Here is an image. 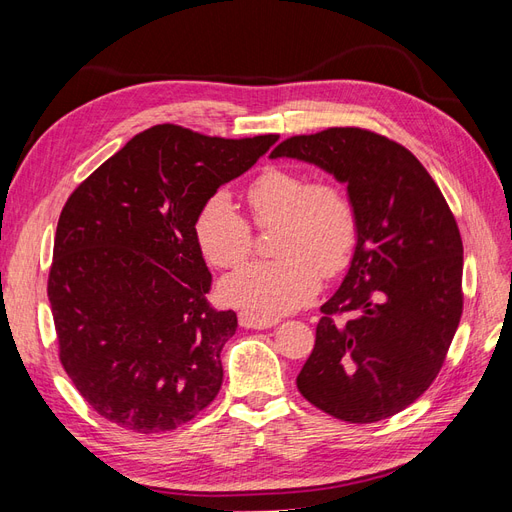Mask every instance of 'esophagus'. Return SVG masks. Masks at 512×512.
I'll return each instance as SVG.
<instances>
[{"instance_id":"34e87169","label":"esophagus","mask_w":512,"mask_h":512,"mask_svg":"<svg viewBox=\"0 0 512 512\" xmlns=\"http://www.w3.org/2000/svg\"><path fill=\"white\" fill-rule=\"evenodd\" d=\"M277 322H280L277 318H262V316H256L252 312H241L239 314V324L245 329H271V327H275Z\"/></svg>"}]
</instances>
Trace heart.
Listing matches in <instances>:
<instances>
[{
	"label": "heart",
	"mask_w": 512,
	"mask_h": 512,
	"mask_svg": "<svg viewBox=\"0 0 512 512\" xmlns=\"http://www.w3.org/2000/svg\"><path fill=\"white\" fill-rule=\"evenodd\" d=\"M256 228L275 226V260L252 262L222 284L224 297L262 318L294 312L314 297L320 273H342L359 241V213L342 183L267 166L245 190ZM200 252L220 269L239 267L254 250V230L224 192L211 194L194 220Z\"/></svg>",
	"instance_id": "obj_1"
}]
</instances>
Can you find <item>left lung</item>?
I'll return each mask as SVG.
<instances>
[{
  "mask_svg": "<svg viewBox=\"0 0 512 512\" xmlns=\"http://www.w3.org/2000/svg\"><path fill=\"white\" fill-rule=\"evenodd\" d=\"M271 158L316 164L348 185L359 241L320 307L297 386L339 421L376 423L436 380L463 312V245L446 200L412 153L363 128L290 136ZM349 314L344 321L337 315Z\"/></svg>",
  "mask_w": 512,
  "mask_h": 512,
  "instance_id": "obj_1",
  "label": "left lung"
}]
</instances>
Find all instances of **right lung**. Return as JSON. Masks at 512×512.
Masks as SVG:
<instances>
[{"mask_svg": "<svg viewBox=\"0 0 512 512\" xmlns=\"http://www.w3.org/2000/svg\"><path fill=\"white\" fill-rule=\"evenodd\" d=\"M277 134L220 138L162 123L96 168L61 209L49 301L59 361L106 421L177 429L220 393L235 312L207 301L194 220Z\"/></svg>", "mask_w": 512, "mask_h": 512, "instance_id": "1", "label": "right lung"}]
</instances>
